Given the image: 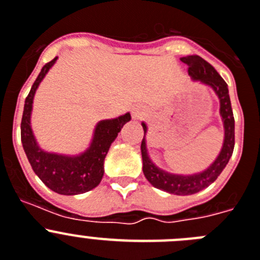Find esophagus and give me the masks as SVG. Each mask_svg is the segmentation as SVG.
<instances>
[{
  "instance_id": "1",
  "label": "esophagus",
  "mask_w": 260,
  "mask_h": 260,
  "mask_svg": "<svg viewBox=\"0 0 260 260\" xmlns=\"http://www.w3.org/2000/svg\"><path fill=\"white\" fill-rule=\"evenodd\" d=\"M133 116L140 117V116H141V112H140L139 110H133Z\"/></svg>"
}]
</instances>
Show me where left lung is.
Here are the masks:
<instances>
[{
	"label": "left lung",
	"mask_w": 260,
	"mask_h": 260,
	"mask_svg": "<svg viewBox=\"0 0 260 260\" xmlns=\"http://www.w3.org/2000/svg\"><path fill=\"white\" fill-rule=\"evenodd\" d=\"M180 61L188 65V74L193 81H200L207 86H211L220 99V115L222 117L225 129L224 145H222L218 157L216 158V161L207 170L192 174V175L171 174L155 166L149 157L145 141V132L148 128H146L145 123H141L144 128V139L141 141V155H143L144 175L152 186L169 193H174V195H192V193L199 192V191L207 188L209 184L213 183L214 180L217 179L218 175L222 173V170L229 162L230 157L233 154L234 116L228 85L222 80V77L217 73V71L209 62L205 61L204 58L196 55L182 57Z\"/></svg>",
	"instance_id": "obj_1"
}]
</instances>
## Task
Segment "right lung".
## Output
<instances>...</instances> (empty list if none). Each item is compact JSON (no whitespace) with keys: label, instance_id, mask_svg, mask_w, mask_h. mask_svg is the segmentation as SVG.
Here are the masks:
<instances>
[{"label":"right lung","instance_id":"1","mask_svg":"<svg viewBox=\"0 0 260 260\" xmlns=\"http://www.w3.org/2000/svg\"><path fill=\"white\" fill-rule=\"evenodd\" d=\"M57 57L42 68L26 101L21 123V139L31 168L43 183L60 195H78L95 188L105 173V158L123 125L131 120V114L96 124L89 148L80 155H62L44 152L39 148L31 129V111L35 91Z\"/></svg>","mask_w":260,"mask_h":260}]
</instances>
